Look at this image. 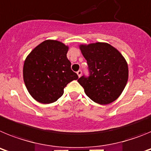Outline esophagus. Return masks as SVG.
<instances>
[{
    "label": "esophagus",
    "instance_id": "esophagus-1",
    "mask_svg": "<svg viewBox=\"0 0 151 151\" xmlns=\"http://www.w3.org/2000/svg\"><path fill=\"white\" fill-rule=\"evenodd\" d=\"M77 74H78V77H80V76H82V70H78V71L77 72Z\"/></svg>",
    "mask_w": 151,
    "mask_h": 151
}]
</instances>
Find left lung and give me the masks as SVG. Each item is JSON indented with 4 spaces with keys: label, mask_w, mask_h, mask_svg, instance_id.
I'll return each mask as SVG.
<instances>
[{
    "label": "left lung",
    "mask_w": 151,
    "mask_h": 151,
    "mask_svg": "<svg viewBox=\"0 0 151 151\" xmlns=\"http://www.w3.org/2000/svg\"><path fill=\"white\" fill-rule=\"evenodd\" d=\"M80 49L87 60L89 74L83 75L78 82L86 95L100 104H108L116 101L125 88L129 76L124 57L106 43L81 45Z\"/></svg>",
    "instance_id": "1"
}]
</instances>
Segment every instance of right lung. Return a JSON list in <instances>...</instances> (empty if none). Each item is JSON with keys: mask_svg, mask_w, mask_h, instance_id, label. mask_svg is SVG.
I'll use <instances>...</instances> for the list:
<instances>
[{"mask_svg": "<svg viewBox=\"0 0 151 151\" xmlns=\"http://www.w3.org/2000/svg\"><path fill=\"white\" fill-rule=\"evenodd\" d=\"M68 47L47 40L36 47L26 57L23 78L29 94L42 104L55 102L63 94L68 83L78 79L66 57Z\"/></svg>", "mask_w": 151, "mask_h": 151, "instance_id": "right-lung-1", "label": "right lung"}]
</instances>
